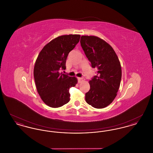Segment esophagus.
<instances>
[{
  "instance_id": "34e87169",
  "label": "esophagus",
  "mask_w": 153,
  "mask_h": 153,
  "mask_svg": "<svg viewBox=\"0 0 153 153\" xmlns=\"http://www.w3.org/2000/svg\"><path fill=\"white\" fill-rule=\"evenodd\" d=\"M84 81H85V79L84 78H82V77L78 78V81H79V83H81V82H83Z\"/></svg>"
}]
</instances>
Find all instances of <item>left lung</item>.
Here are the masks:
<instances>
[{
    "label": "left lung",
    "mask_w": 153,
    "mask_h": 153,
    "mask_svg": "<svg viewBox=\"0 0 153 153\" xmlns=\"http://www.w3.org/2000/svg\"><path fill=\"white\" fill-rule=\"evenodd\" d=\"M81 46L97 75L89 81L90 89L85 100L96 108H104L114 101L120 87L122 68L112 46L96 36H82Z\"/></svg>",
    "instance_id": "obj_1"
}]
</instances>
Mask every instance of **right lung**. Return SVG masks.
<instances>
[{"label":"right lung","instance_id":"1","mask_svg":"<svg viewBox=\"0 0 153 153\" xmlns=\"http://www.w3.org/2000/svg\"><path fill=\"white\" fill-rule=\"evenodd\" d=\"M80 38L79 34L58 36L44 46L36 58L34 68L36 90L44 103L51 107H60L69 102V89L77 83L76 77L58 71L65 69L68 55Z\"/></svg>","mask_w":153,"mask_h":153}]
</instances>
